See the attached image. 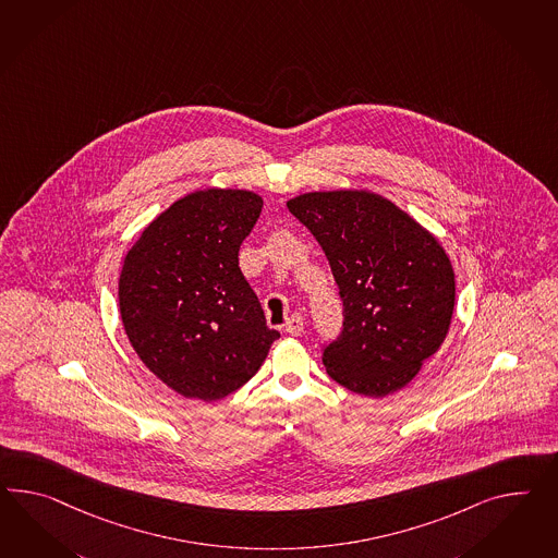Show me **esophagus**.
<instances>
[{
    "instance_id": "esophagus-1",
    "label": "esophagus",
    "mask_w": 558,
    "mask_h": 558,
    "mask_svg": "<svg viewBox=\"0 0 558 558\" xmlns=\"http://www.w3.org/2000/svg\"><path fill=\"white\" fill-rule=\"evenodd\" d=\"M303 329H305V324H303V317H301L300 314L291 315V317L287 319V333H291V336H301V333H303Z\"/></svg>"
}]
</instances>
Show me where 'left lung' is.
Segmentation results:
<instances>
[{
    "mask_svg": "<svg viewBox=\"0 0 558 558\" xmlns=\"http://www.w3.org/2000/svg\"><path fill=\"white\" fill-rule=\"evenodd\" d=\"M329 260L342 331L324 366L348 390L386 397L409 385L449 331L456 275L439 241L399 206L364 190L287 202Z\"/></svg>",
    "mask_w": 558,
    "mask_h": 558,
    "instance_id": "1",
    "label": "left lung"
}]
</instances>
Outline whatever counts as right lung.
I'll return each instance as SVG.
<instances>
[{
    "label": "right lung",
    "instance_id": "1",
    "mask_svg": "<svg viewBox=\"0 0 558 558\" xmlns=\"http://www.w3.org/2000/svg\"><path fill=\"white\" fill-rule=\"evenodd\" d=\"M260 208L246 190H198L161 213L123 263L119 310L129 342L186 399H225L257 374L279 338L239 267Z\"/></svg>",
    "mask_w": 558,
    "mask_h": 558
}]
</instances>
